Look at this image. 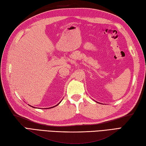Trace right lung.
<instances>
[{
  "label": "right lung",
  "mask_w": 146,
  "mask_h": 146,
  "mask_svg": "<svg viewBox=\"0 0 146 146\" xmlns=\"http://www.w3.org/2000/svg\"><path fill=\"white\" fill-rule=\"evenodd\" d=\"M60 103H61V102H60ZM60 103H58V104H56V106H54L50 107V108H48H48H54V107H55V106H58V104H60ZM29 106H30V105H29ZM31 107H33V108H35V107H33V106H31ZM44 109H45V108H44Z\"/></svg>",
  "instance_id": "right-lung-1"
}]
</instances>
